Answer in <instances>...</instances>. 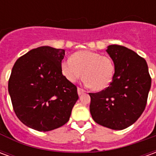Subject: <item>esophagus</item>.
<instances>
[{
    "label": "esophagus",
    "mask_w": 156,
    "mask_h": 156,
    "mask_svg": "<svg viewBox=\"0 0 156 156\" xmlns=\"http://www.w3.org/2000/svg\"><path fill=\"white\" fill-rule=\"evenodd\" d=\"M84 93H85L84 89H83V88H78V95H81V94H84Z\"/></svg>",
    "instance_id": "34e87169"
}]
</instances>
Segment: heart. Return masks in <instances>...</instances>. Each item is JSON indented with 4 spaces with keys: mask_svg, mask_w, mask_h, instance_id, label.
I'll list each match as a JSON object with an SVG mask.
<instances>
[{
    "mask_svg": "<svg viewBox=\"0 0 156 156\" xmlns=\"http://www.w3.org/2000/svg\"><path fill=\"white\" fill-rule=\"evenodd\" d=\"M62 74L71 83L83 76L84 83L94 91H102L110 86L115 78V62L110 57L93 51H79L70 59L62 62Z\"/></svg>",
    "mask_w": 156,
    "mask_h": 156,
    "instance_id": "1",
    "label": "heart"
}]
</instances>
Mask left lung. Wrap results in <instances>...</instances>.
I'll return each instance as SVG.
<instances>
[{
  "mask_svg": "<svg viewBox=\"0 0 156 156\" xmlns=\"http://www.w3.org/2000/svg\"><path fill=\"white\" fill-rule=\"evenodd\" d=\"M106 51L115 62V78L106 89L89 93V108L97 124L121 130L144 112L151 78L146 61L134 51L120 45H110Z\"/></svg>",
  "mask_w": 156,
  "mask_h": 156,
  "instance_id": "obj_1",
  "label": "left lung"
}]
</instances>
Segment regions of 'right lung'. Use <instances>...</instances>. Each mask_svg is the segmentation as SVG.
<instances>
[{
	"mask_svg": "<svg viewBox=\"0 0 156 156\" xmlns=\"http://www.w3.org/2000/svg\"><path fill=\"white\" fill-rule=\"evenodd\" d=\"M65 50L34 48L16 60L8 82L14 112L23 124L50 131L68 120L78 99L77 87L62 75Z\"/></svg>",
	"mask_w": 156,
	"mask_h": 156,
	"instance_id": "obj_1",
	"label": "right lung"
}]
</instances>
